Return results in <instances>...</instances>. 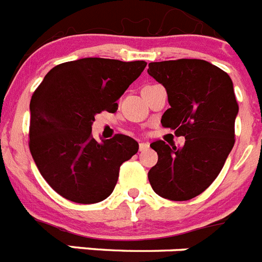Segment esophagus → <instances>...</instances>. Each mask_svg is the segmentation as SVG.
<instances>
[{
	"label": "esophagus",
	"mask_w": 262,
	"mask_h": 262,
	"mask_svg": "<svg viewBox=\"0 0 262 262\" xmlns=\"http://www.w3.org/2000/svg\"><path fill=\"white\" fill-rule=\"evenodd\" d=\"M147 148H149V144H148V143H140V144H139V151L140 152L145 151Z\"/></svg>",
	"instance_id": "34e87169"
}]
</instances>
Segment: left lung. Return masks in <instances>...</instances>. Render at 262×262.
<instances>
[{
  "label": "left lung",
  "mask_w": 262,
  "mask_h": 262,
  "mask_svg": "<svg viewBox=\"0 0 262 262\" xmlns=\"http://www.w3.org/2000/svg\"><path fill=\"white\" fill-rule=\"evenodd\" d=\"M148 75L163 85L170 107L161 124L185 136L181 148L156 140L157 164L148 172L155 193L170 201L200 195L221 173L235 144L239 105L226 72L200 59L149 62Z\"/></svg>",
  "instance_id": "8db88e82"
}]
</instances>
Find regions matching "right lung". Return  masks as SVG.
Here are the masks:
<instances>
[{
  "instance_id": "1",
  "label": "right lung",
  "mask_w": 262,
  "mask_h": 262,
  "mask_svg": "<svg viewBox=\"0 0 262 262\" xmlns=\"http://www.w3.org/2000/svg\"><path fill=\"white\" fill-rule=\"evenodd\" d=\"M145 61L85 57L59 64L46 75L30 102V152L53 190L76 203L106 200L120 165L138 152L136 140L117 134L92 136L96 114L115 113L117 101L142 75Z\"/></svg>"
}]
</instances>
